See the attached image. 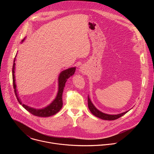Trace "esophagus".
<instances>
[{
  "instance_id": "obj_1",
  "label": "esophagus",
  "mask_w": 154,
  "mask_h": 154,
  "mask_svg": "<svg viewBox=\"0 0 154 154\" xmlns=\"http://www.w3.org/2000/svg\"><path fill=\"white\" fill-rule=\"evenodd\" d=\"M80 71L82 73H83V74L86 73V69H85V68L84 66H81L80 68Z\"/></svg>"
}]
</instances>
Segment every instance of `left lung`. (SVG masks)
I'll return each mask as SVG.
<instances>
[{
  "label": "left lung",
  "mask_w": 154,
  "mask_h": 154,
  "mask_svg": "<svg viewBox=\"0 0 154 154\" xmlns=\"http://www.w3.org/2000/svg\"><path fill=\"white\" fill-rule=\"evenodd\" d=\"M88 106L89 109L93 115H94L95 116H96L100 119H102L103 120H109V121L117 119L119 118L120 117L122 116L123 115H124L125 113H127L130 110L129 109L128 111H127V112L119 113V114H117V115H109V114L104 113L100 112V110H99L97 108H96V107L92 103L89 96H88Z\"/></svg>",
  "instance_id": "obj_1"
}]
</instances>
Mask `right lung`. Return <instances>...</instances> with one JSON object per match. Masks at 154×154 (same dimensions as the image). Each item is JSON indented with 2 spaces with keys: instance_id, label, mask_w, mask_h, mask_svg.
Segmentation results:
<instances>
[{
  "instance_id": "add662e5",
  "label": "right lung",
  "mask_w": 154,
  "mask_h": 154,
  "mask_svg": "<svg viewBox=\"0 0 154 154\" xmlns=\"http://www.w3.org/2000/svg\"><path fill=\"white\" fill-rule=\"evenodd\" d=\"M26 38L22 40L21 42L23 43L24 40L26 39ZM17 54L15 56L13 65V69H12V75H13V88L14 89V93L15 95L16 96V98L19 102V103L23 106L26 110H27L29 112L32 113V115L39 116V117H49L53 116L57 113L60 109H61L63 106V100H62V95L63 90L65 86V83L67 82L68 79L73 75L74 74V72L75 71V67H72L70 68H68L67 69H65L61 72L58 76V93L57 94L54 99V100L48 106L44 107L42 108H35L31 106H29L26 104L23 103L22 102L20 97H19L17 94V90L16 88V79H15V61H16V57Z\"/></svg>"
}]
</instances>
